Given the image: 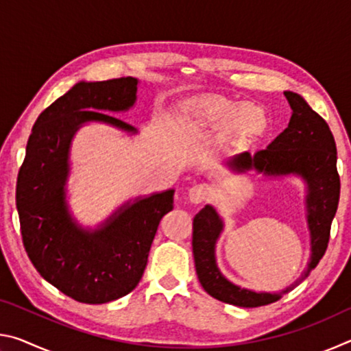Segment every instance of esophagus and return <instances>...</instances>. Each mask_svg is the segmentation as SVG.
<instances>
[{
  "instance_id": "1",
  "label": "esophagus",
  "mask_w": 351,
  "mask_h": 351,
  "mask_svg": "<svg viewBox=\"0 0 351 351\" xmlns=\"http://www.w3.org/2000/svg\"><path fill=\"white\" fill-rule=\"evenodd\" d=\"M207 197H209V187L206 184H195L193 187L189 189V199L195 204L203 203Z\"/></svg>"
}]
</instances>
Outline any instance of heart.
I'll return each instance as SVG.
<instances>
[{"label": "heart", "instance_id": "obj_1", "mask_svg": "<svg viewBox=\"0 0 351 351\" xmlns=\"http://www.w3.org/2000/svg\"><path fill=\"white\" fill-rule=\"evenodd\" d=\"M199 121L213 128H229L235 125L243 139L251 141L263 132L265 114L254 105H243L219 100H201L197 104Z\"/></svg>", "mask_w": 351, "mask_h": 351}]
</instances>
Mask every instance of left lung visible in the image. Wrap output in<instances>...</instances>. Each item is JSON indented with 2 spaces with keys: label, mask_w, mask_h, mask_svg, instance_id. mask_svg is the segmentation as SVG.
I'll list each match as a JSON object with an SVG mask.
<instances>
[{
  "label": "left lung",
  "mask_w": 351,
  "mask_h": 351,
  "mask_svg": "<svg viewBox=\"0 0 351 351\" xmlns=\"http://www.w3.org/2000/svg\"><path fill=\"white\" fill-rule=\"evenodd\" d=\"M291 106L288 127L255 154L243 152L226 159L224 165L234 173L255 170L268 178L299 176L306 186V224L310 230L311 257L299 280L280 293H255L228 280L219 271L215 246L224 223L217 209L204 206L193 218V258L201 287L215 299L243 308H255L277 302L310 276L324 257L330 240L331 221L339 204L341 180L337 175L336 142L328 123L314 111L306 100L293 91H285Z\"/></svg>",
  "instance_id": "obj_1"
}]
</instances>
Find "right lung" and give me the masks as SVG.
<instances>
[{"label":"right lung","instance_id":"add662e5","mask_svg":"<svg viewBox=\"0 0 351 351\" xmlns=\"http://www.w3.org/2000/svg\"><path fill=\"white\" fill-rule=\"evenodd\" d=\"M139 80L79 82L38 116L16 181L23 245L46 282L82 304H106L138 287L161 218L173 209V189L122 204L96 229L69 210L66 182L75 133L90 122L136 134L108 112L136 104Z\"/></svg>","mask_w":351,"mask_h":351}]
</instances>
